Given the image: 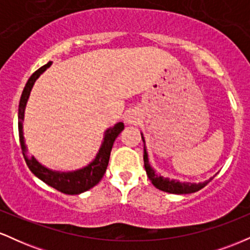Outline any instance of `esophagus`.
<instances>
[{"instance_id": "obj_1", "label": "esophagus", "mask_w": 250, "mask_h": 250, "mask_svg": "<svg viewBox=\"0 0 250 250\" xmlns=\"http://www.w3.org/2000/svg\"><path fill=\"white\" fill-rule=\"evenodd\" d=\"M125 122L129 123V125H135V123L139 122V117H137L136 114L130 113L125 116Z\"/></svg>"}]
</instances>
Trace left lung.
Returning <instances> with one entry per match:
<instances>
[{
  "label": "left lung",
  "mask_w": 250,
  "mask_h": 250,
  "mask_svg": "<svg viewBox=\"0 0 250 250\" xmlns=\"http://www.w3.org/2000/svg\"><path fill=\"white\" fill-rule=\"evenodd\" d=\"M142 135V141L145 143V153H143V161H145V169L147 171V175L149 177V180L151 181V183L160 190L166 191V193H170V194H190V193H195V191H199L200 189H202L203 187L208 185L211 180L214 179L210 177V179L205 181V182H200V183H190V182H180L177 180H170L168 177H163L161 175H159L156 171L154 170V168L151 167L150 163H149V159H148V153H147V148H146V142H145V137Z\"/></svg>",
  "instance_id": "obj_1"
}]
</instances>
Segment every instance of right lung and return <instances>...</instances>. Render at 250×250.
Returning <instances> with one entry per match:
<instances>
[{
	"label": "right lung",
	"instance_id": "1",
	"mask_svg": "<svg viewBox=\"0 0 250 250\" xmlns=\"http://www.w3.org/2000/svg\"><path fill=\"white\" fill-rule=\"evenodd\" d=\"M51 65V62H48L43 67L37 69L35 73L33 74L25 83V87L22 91L21 100H20L19 104V136H20V143H21L22 153H23L25 163H27L28 168L30 171L39 177L40 180L47 183L50 187L55 188L56 190L61 191V193L68 194V195H77L81 194L83 191H87L101 181L103 175L105 173V169L108 167L109 157H110V151L113 148L114 141L119 134L125 129V125L122 122L116 123L114 127L108 128L104 131V137L101 147H100L99 153L96 154L95 159L93 160L88 166L83 167L81 169H77L74 171H59L53 170L44 166L41 165L34 156H29L28 155V149L24 142L23 136V120H24V110L25 105H27L28 99H29L30 91L33 89L34 83L42 73L47 70Z\"/></svg>",
	"mask_w": 250,
	"mask_h": 250
}]
</instances>
